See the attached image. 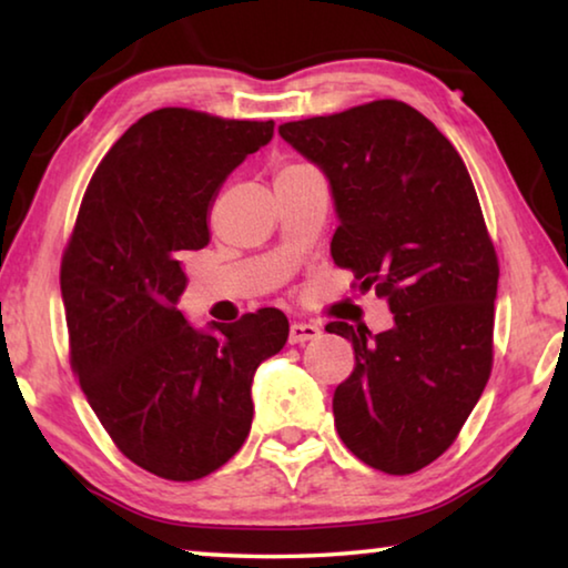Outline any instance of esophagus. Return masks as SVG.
<instances>
[{
  "instance_id": "34e87169",
  "label": "esophagus",
  "mask_w": 568,
  "mask_h": 568,
  "mask_svg": "<svg viewBox=\"0 0 568 568\" xmlns=\"http://www.w3.org/2000/svg\"><path fill=\"white\" fill-rule=\"evenodd\" d=\"M318 335H321L318 325H313V323H293L291 325V333H287V341H291V345H297V343H307V341L318 338Z\"/></svg>"
}]
</instances>
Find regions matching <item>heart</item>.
<instances>
[{
    "mask_svg": "<svg viewBox=\"0 0 568 568\" xmlns=\"http://www.w3.org/2000/svg\"><path fill=\"white\" fill-rule=\"evenodd\" d=\"M291 168H297V165H291Z\"/></svg>",
    "mask_w": 568,
    "mask_h": 568,
    "instance_id": "1",
    "label": "heart"
}]
</instances>
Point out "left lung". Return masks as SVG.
I'll list each match as a JSON object with an SVG mask.
<instances>
[{"label": "left lung", "instance_id": "1", "mask_svg": "<svg viewBox=\"0 0 568 568\" xmlns=\"http://www.w3.org/2000/svg\"><path fill=\"white\" fill-rule=\"evenodd\" d=\"M277 132L328 178L335 265L396 323L376 335L325 325L355 353L333 396L335 428L363 464L413 474L454 444L491 376L498 261L474 182L436 124L398 100Z\"/></svg>", "mask_w": 568, "mask_h": 568}]
</instances>
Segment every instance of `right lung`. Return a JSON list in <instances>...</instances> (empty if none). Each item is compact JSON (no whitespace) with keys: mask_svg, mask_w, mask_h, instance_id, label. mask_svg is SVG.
Instances as JSON below:
<instances>
[{"mask_svg":"<svg viewBox=\"0 0 568 568\" xmlns=\"http://www.w3.org/2000/svg\"><path fill=\"white\" fill-rule=\"evenodd\" d=\"M271 140L273 120L145 114L100 162L64 250L72 368L114 446L160 478H203L237 454L257 365L287 341L275 307L205 331L178 307L220 187Z\"/></svg>","mask_w":568,"mask_h":568,"instance_id":"1","label":"right lung"}]
</instances>
